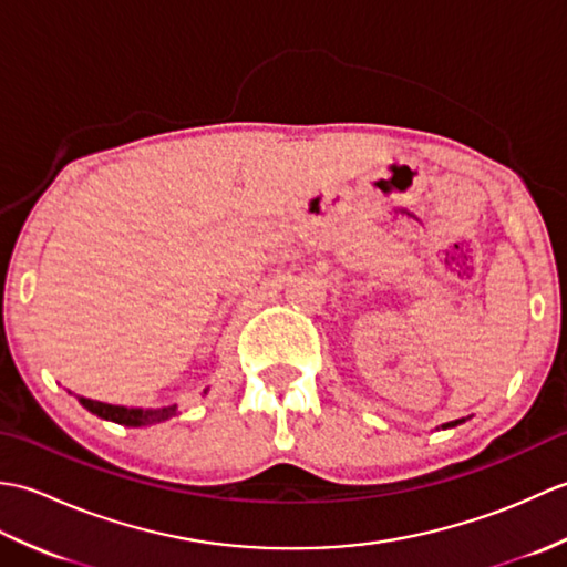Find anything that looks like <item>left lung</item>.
<instances>
[{"label": "left lung", "mask_w": 567, "mask_h": 567, "mask_svg": "<svg viewBox=\"0 0 567 567\" xmlns=\"http://www.w3.org/2000/svg\"><path fill=\"white\" fill-rule=\"evenodd\" d=\"M457 424H461V421H451V424H445V429H449V426H457Z\"/></svg>", "instance_id": "left-lung-1"}]
</instances>
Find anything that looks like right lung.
I'll use <instances>...</instances> for the list:
<instances>
[{
    "label": "right lung",
    "instance_id": "1",
    "mask_svg": "<svg viewBox=\"0 0 567 567\" xmlns=\"http://www.w3.org/2000/svg\"><path fill=\"white\" fill-rule=\"evenodd\" d=\"M80 402L84 409H90L92 414H97L106 421H116V424L124 426H148V424H158V421H165L175 416L177 406H163V409H126V406H114V404H104V402H94L87 400V396H80Z\"/></svg>",
    "mask_w": 567,
    "mask_h": 567
}]
</instances>
